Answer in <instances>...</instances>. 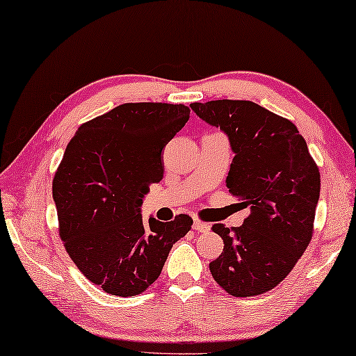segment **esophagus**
I'll return each mask as SVG.
<instances>
[{
  "mask_svg": "<svg viewBox=\"0 0 356 356\" xmlns=\"http://www.w3.org/2000/svg\"><path fill=\"white\" fill-rule=\"evenodd\" d=\"M194 230L200 233H207L209 232V224L202 222V220H194Z\"/></svg>",
  "mask_w": 356,
  "mask_h": 356,
  "instance_id": "esophagus-1",
  "label": "esophagus"
}]
</instances>
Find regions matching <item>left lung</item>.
I'll return each instance as SVG.
<instances>
[{"instance_id": "1", "label": "left lung", "mask_w": 356, "mask_h": 356, "mask_svg": "<svg viewBox=\"0 0 356 356\" xmlns=\"http://www.w3.org/2000/svg\"><path fill=\"white\" fill-rule=\"evenodd\" d=\"M197 116L220 127L235 153L225 183L248 208L240 227L214 224L224 252L209 264L233 296L265 293L282 282L309 246L320 197V172L296 126L250 101L191 104Z\"/></svg>"}]
</instances>
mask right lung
<instances>
[{
    "label": "right lung",
    "instance_id": "add662e5",
    "mask_svg": "<svg viewBox=\"0 0 356 356\" xmlns=\"http://www.w3.org/2000/svg\"><path fill=\"white\" fill-rule=\"evenodd\" d=\"M183 104H121L81 124L54 178L60 236L88 281L116 296H136L157 277L192 219H142L149 184L164 177L165 145L188 123Z\"/></svg>",
    "mask_w": 356,
    "mask_h": 356
}]
</instances>
